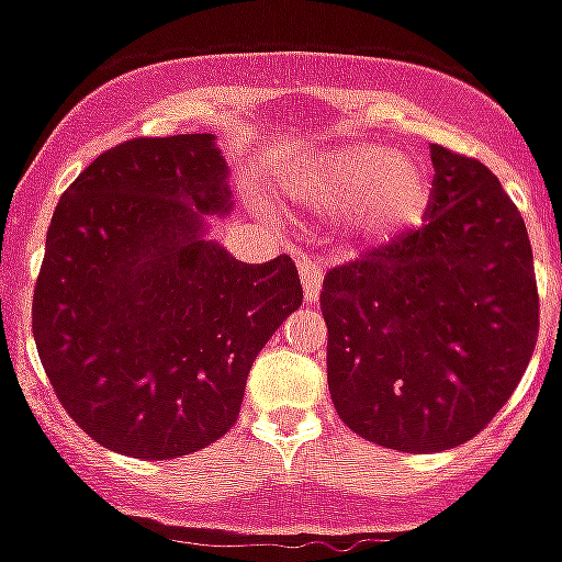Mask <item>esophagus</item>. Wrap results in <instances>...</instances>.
Returning <instances> with one entry per match:
<instances>
[{"instance_id": "34e87169", "label": "esophagus", "mask_w": 562, "mask_h": 562, "mask_svg": "<svg viewBox=\"0 0 562 562\" xmlns=\"http://www.w3.org/2000/svg\"><path fill=\"white\" fill-rule=\"evenodd\" d=\"M297 271H300V282H303V294H306V303H315L317 294H321V285H324V265L317 262L315 256L300 254L297 256Z\"/></svg>"}]
</instances>
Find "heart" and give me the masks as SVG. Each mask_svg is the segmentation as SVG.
Here are the masks:
<instances>
[{
  "instance_id": "heart-1",
  "label": "heart",
  "mask_w": 562,
  "mask_h": 562,
  "mask_svg": "<svg viewBox=\"0 0 562 562\" xmlns=\"http://www.w3.org/2000/svg\"><path fill=\"white\" fill-rule=\"evenodd\" d=\"M289 189L326 212H344L364 238H391L414 227L431 203V171L417 154L359 145L312 157L289 178Z\"/></svg>"
}]
</instances>
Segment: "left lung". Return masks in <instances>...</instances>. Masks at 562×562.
<instances>
[{
	"label": "left lung",
	"instance_id": "obj_1",
	"mask_svg": "<svg viewBox=\"0 0 562 562\" xmlns=\"http://www.w3.org/2000/svg\"><path fill=\"white\" fill-rule=\"evenodd\" d=\"M423 227L329 268L321 291L335 411L370 443L443 452L510 400L537 347L525 221L475 157L431 145Z\"/></svg>",
	"mask_w": 562,
	"mask_h": 562
}]
</instances>
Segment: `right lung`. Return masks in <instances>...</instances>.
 Here are the masks:
<instances>
[{
  "label": "right lung",
  "mask_w": 562,
  "mask_h": 562,
  "mask_svg": "<svg viewBox=\"0 0 562 562\" xmlns=\"http://www.w3.org/2000/svg\"><path fill=\"white\" fill-rule=\"evenodd\" d=\"M227 210L212 134L119 143L57 201L31 329L104 449L166 461L227 435L256 356L303 303L291 256L245 265L203 238V215Z\"/></svg>",
  "instance_id": "add662e5"
}]
</instances>
